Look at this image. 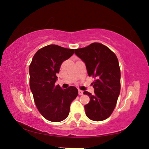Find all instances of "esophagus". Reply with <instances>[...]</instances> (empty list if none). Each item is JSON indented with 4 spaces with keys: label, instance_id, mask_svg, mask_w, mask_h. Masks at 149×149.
<instances>
[{
    "label": "esophagus",
    "instance_id": "esophagus-1",
    "mask_svg": "<svg viewBox=\"0 0 149 149\" xmlns=\"http://www.w3.org/2000/svg\"><path fill=\"white\" fill-rule=\"evenodd\" d=\"M78 93H79V95H82L83 94V91H82V90H79Z\"/></svg>",
    "mask_w": 149,
    "mask_h": 149
}]
</instances>
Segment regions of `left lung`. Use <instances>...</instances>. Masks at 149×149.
<instances>
[{
	"label": "left lung",
	"mask_w": 149,
	"mask_h": 149,
	"mask_svg": "<svg viewBox=\"0 0 149 149\" xmlns=\"http://www.w3.org/2000/svg\"><path fill=\"white\" fill-rule=\"evenodd\" d=\"M75 54L84 62L88 74L95 80L91 84L95 94L84 91L90 98L84 106L88 118L102 121L111 115L120 91V69L118 60L112 50L100 43L75 49Z\"/></svg>",
	"instance_id": "obj_1"
}]
</instances>
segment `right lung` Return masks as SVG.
Wrapping results in <instances>:
<instances>
[{"label": "right lung", "instance_id": "1", "mask_svg": "<svg viewBox=\"0 0 149 149\" xmlns=\"http://www.w3.org/2000/svg\"><path fill=\"white\" fill-rule=\"evenodd\" d=\"M74 49L49 45L39 49L29 65V84L37 109L44 118L58 122L68 116L70 104L77 97L74 86L62 89L55 85L62 63L74 54Z\"/></svg>", "mask_w": 149, "mask_h": 149}]
</instances>
